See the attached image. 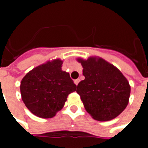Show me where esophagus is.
<instances>
[{
    "label": "esophagus",
    "instance_id": "obj_1",
    "mask_svg": "<svg viewBox=\"0 0 148 148\" xmlns=\"http://www.w3.org/2000/svg\"><path fill=\"white\" fill-rule=\"evenodd\" d=\"M79 79H76V80H74V84H75V85H76V86H77V84H78V82H79Z\"/></svg>",
    "mask_w": 148,
    "mask_h": 148
}]
</instances>
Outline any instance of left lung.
I'll return each mask as SVG.
<instances>
[{"label":"left lung","instance_id":"obj_1","mask_svg":"<svg viewBox=\"0 0 148 148\" xmlns=\"http://www.w3.org/2000/svg\"><path fill=\"white\" fill-rule=\"evenodd\" d=\"M85 79L77 86L84 107L97 121H111L127 107L131 87L127 78L113 65L99 57L77 58Z\"/></svg>","mask_w":148,"mask_h":148}]
</instances>
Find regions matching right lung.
Returning a JSON list of instances; mask_svg holds the SVG:
<instances>
[{
	"label": "right lung",
	"instance_id": "obj_1",
	"mask_svg": "<svg viewBox=\"0 0 148 148\" xmlns=\"http://www.w3.org/2000/svg\"><path fill=\"white\" fill-rule=\"evenodd\" d=\"M62 61L55 59L29 71L21 81V93L24 105L32 113L51 118L60 111L68 95L76 90L70 74L62 71Z\"/></svg>",
	"mask_w": 148,
	"mask_h": 148
}]
</instances>
